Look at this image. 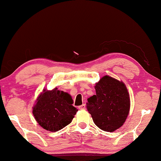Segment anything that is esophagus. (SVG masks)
I'll return each mask as SVG.
<instances>
[{
  "label": "esophagus",
  "instance_id": "esophagus-1",
  "mask_svg": "<svg viewBox=\"0 0 161 161\" xmlns=\"http://www.w3.org/2000/svg\"><path fill=\"white\" fill-rule=\"evenodd\" d=\"M85 108H86V105L85 104H82V105H81V106H80V107H79V108H80V109H85Z\"/></svg>",
  "mask_w": 161,
  "mask_h": 161
}]
</instances>
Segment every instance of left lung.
Segmentation results:
<instances>
[{
    "label": "left lung",
    "instance_id": "1",
    "mask_svg": "<svg viewBox=\"0 0 161 161\" xmlns=\"http://www.w3.org/2000/svg\"><path fill=\"white\" fill-rule=\"evenodd\" d=\"M96 95L89 97L86 108L97 126L114 132L123 126L130 110V97L125 84L109 76L100 79L94 86Z\"/></svg>",
    "mask_w": 161,
    "mask_h": 161
}]
</instances>
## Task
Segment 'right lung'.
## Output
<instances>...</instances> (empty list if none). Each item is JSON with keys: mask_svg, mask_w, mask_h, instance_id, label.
Returning a JSON list of instances; mask_svg holds the SVG:
<instances>
[{"mask_svg": "<svg viewBox=\"0 0 161 161\" xmlns=\"http://www.w3.org/2000/svg\"><path fill=\"white\" fill-rule=\"evenodd\" d=\"M69 94L63 91L43 89L32 108V114L37 124L49 131H58L72 122L77 108L73 107Z\"/></svg>", "mask_w": 161, "mask_h": 161, "instance_id": "add662e5", "label": "right lung"}]
</instances>
